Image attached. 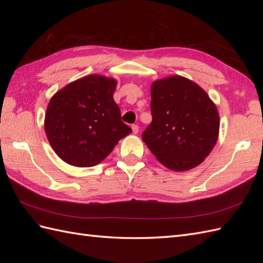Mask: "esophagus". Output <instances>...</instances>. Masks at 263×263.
<instances>
[{
	"mask_svg": "<svg viewBox=\"0 0 263 263\" xmlns=\"http://www.w3.org/2000/svg\"><path fill=\"white\" fill-rule=\"evenodd\" d=\"M131 128H132V132L135 133V135H137V133L139 132V126H138L137 124H133V125L131 126Z\"/></svg>",
	"mask_w": 263,
	"mask_h": 263,
	"instance_id": "34e87169",
	"label": "esophagus"
}]
</instances>
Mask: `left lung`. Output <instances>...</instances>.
<instances>
[{
	"mask_svg": "<svg viewBox=\"0 0 263 263\" xmlns=\"http://www.w3.org/2000/svg\"><path fill=\"white\" fill-rule=\"evenodd\" d=\"M153 121L142 140L167 168L181 172L202 163L219 133L216 105L197 83L180 76L152 86Z\"/></svg>",
	"mask_w": 263,
	"mask_h": 263,
	"instance_id": "1",
	"label": "left lung"
}]
</instances>
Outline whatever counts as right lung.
<instances>
[{"label": "right lung", "instance_id": "1", "mask_svg": "<svg viewBox=\"0 0 263 263\" xmlns=\"http://www.w3.org/2000/svg\"><path fill=\"white\" fill-rule=\"evenodd\" d=\"M116 81L91 74L54 95L45 115V132L59 157L72 166L91 167L132 132L121 121L113 99Z\"/></svg>", "mask_w": 263, "mask_h": 263}]
</instances>
